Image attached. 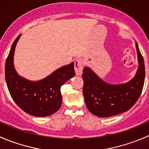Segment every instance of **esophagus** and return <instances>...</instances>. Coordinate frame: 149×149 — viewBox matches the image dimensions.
Instances as JSON below:
<instances>
[{"instance_id": "34e87169", "label": "esophagus", "mask_w": 149, "mask_h": 149, "mask_svg": "<svg viewBox=\"0 0 149 149\" xmlns=\"http://www.w3.org/2000/svg\"><path fill=\"white\" fill-rule=\"evenodd\" d=\"M74 68L76 74L77 76H81L82 74V72H83V63H82V60L81 58H77L76 61H75Z\"/></svg>"}]
</instances>
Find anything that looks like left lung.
<instances>
[{"label": "left lung", "instance_id": "obj_1", "mask_svg": "<svg viewBox=\"0 0 149 149\" xmlns=\"http://www.w3.org/2000/svg\"><path fill=\"white\" fill-rule=\"evenodd\" d=\"M138 67L134 77L124 84H112L102 80L86 66L82 75L83 93L88 111L100 118H107L130 109L139 100L145 80V65L136 42Z\"/></svg>", "mask_w": 149, "mask_h": 149}]
</instances>
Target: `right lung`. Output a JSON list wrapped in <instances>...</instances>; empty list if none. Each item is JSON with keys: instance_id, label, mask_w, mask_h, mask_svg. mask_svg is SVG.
I'll return each instance as SVG.
<instances>
[{"instance_id": "add662e5", "label": "right lung", "mask_w": 149, "mask_h": 149, "mask_svg": "<svg viewBox=\"0 0 149 149\" xmlns=\"http://www.w3.org/2000/svg\"><path fill=\"white\" fill-rule=\"evenodd\" d=\"M21 36L13 42L6 61L5 78L8 91L13 101L27 114L49 116L61 107V87L75 76L74 62L59 68L41 80H28L17 73L13 62L15 49Z\"/></svg>"}]
</instances>
